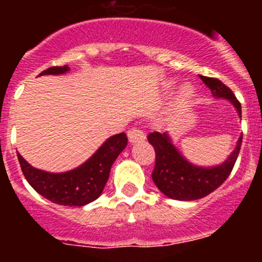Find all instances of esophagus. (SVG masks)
Listing matches in <instances>:
<instances>
[{
    "instance_id": "1",
    "label": "esophagus",
    "mask_w": 262,
    "mask_h": 262,
    "mask_svg": "<svg viewBox=\"0 0 262 262\" xmlns=\"http://www.w3.org/2000/svg\"><path fill=\"white\" fill-rule=\"evenodd\" d=\"M127 136H128L129 143L142 142V140H144V139H145L144 133H143L142 129L136 128V127H134V128L129 129L128 133H127Z\"/></svg>"
}]
</instances>
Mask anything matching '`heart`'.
I'll use <instances>...</instances> for the list:
<instances>
[{
  "label": "heart",
  "instance_id": "obj_1",
  "mask_svg": "<svg viewBox=\"0 0 262 262\" xmlns=\"http://www.w3.org/2000/svg\"><path fill=\"white\" fill-rule=\"evenodd\" d=\"M170 88H173V82H169L168 84V89H170ZM194 96H195L194 88L190 86V85H185L181 89V93H180V101L184 103L190 102L191 99L194 98Z\"/></svg>",
  "mask_w": 262,
  "mask_h": 262
}]
</instances>
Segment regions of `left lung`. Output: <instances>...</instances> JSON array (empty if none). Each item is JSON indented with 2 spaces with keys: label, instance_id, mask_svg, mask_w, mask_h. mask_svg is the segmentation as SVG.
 <instances>
[{
  "label": "left lung",
  "instance_id": "obj_1",
  "mask_svg": "<svg viewBox=\"0 0 262 262\" xmlns=\"http://www.w3.org/2000/svg\"><path fill=\"white\" fill-rule=\"evenodd\" d=\"M205 85L211 90L214 98L227 99L236 108L242 118V105L236 99L230 88L217 78L200 76ZM243 134L236 143L230 156L219 165L200 166L190 163L178 151L168 133H151L148 142L156 152V164L152 172V180L159 190L176 201H195L209 195L221 186L230 176L242 147Z\"/></svg>",
  "mask_w": 262,
  "mask_h": 262
}]
</instances>
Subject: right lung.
<instances>
[{
	"mask_svg": "<svg viewBox=\"0 0 262 262\" xmlns=\"http://www.w3.org/2000/svg\"><path fill=\"white\" fill-rule=\"evenodd\" d=\"M69 67H52L43 71V75H66ZM127 145L124 133L117 134L103 143L84 164L68 172L51 173L34 168L18 154L22 172L27 182L48 201L61 206H85L93 202L103 191L108 180L111 165Z\"/></svg>",
	"mask_w": 262,
	"mask_h": 262,
	"instance_id": "right-lung-1",
	"label": "right lung"
}]
</instances>
